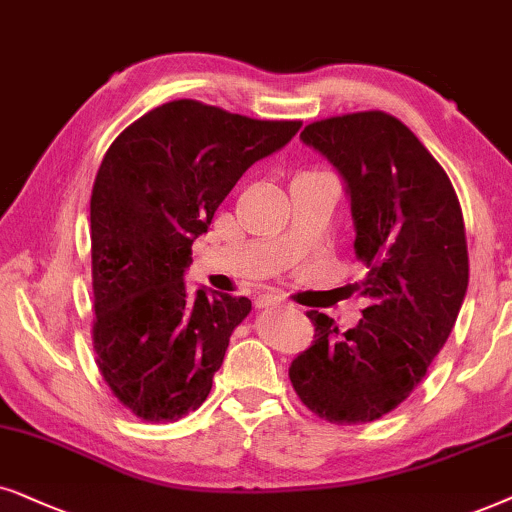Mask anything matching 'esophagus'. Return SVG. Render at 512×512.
Here are the masks:
<instances>
[{"mask_svg": "<svg viewBox=\"0 0 512 512\" xmlns=\"http://www.w3.org/2000/svg\"><path fill=\"white\" fill-rule=\"evenodd\" d=\"M278 304H285V299L283 297H278V295H260L255 299V306L257 309H271V306H278Z\"/></svg>", "mask_w": 512, "mask_h": 512, "instance_id": "1", "label": "esophagus"}]
</instances>
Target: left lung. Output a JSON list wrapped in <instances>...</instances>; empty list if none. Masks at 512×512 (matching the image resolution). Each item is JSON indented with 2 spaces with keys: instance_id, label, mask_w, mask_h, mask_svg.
I'll return each instance as SVG.
<instances>
[{
  "instance_id": "left-lung-1",
  "label": "left lung",
  "mask_w": 512,
  "mask_h": 512,
  "mask_svg": "<svg viewBox=\"0 0 512 512\" xmlns=\"http://www.w3.org/2000/svg\"><path fill=\"white\" fill-rule=\"evenodd\" d=\"M299 138L342 175L367 306L346 332L306 313L316 335L290 381L320 419L367 424L410 398L445 346L468 290L466 227L447 173L391 114L313 121Z\"/></svg>"
}]
</instances>
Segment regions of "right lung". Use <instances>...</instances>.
Segmentation results:
<instances>
[{"instance_id": "1", "label": "right lung", "mask_w": 512, "mask_h": 512, "mask_svg": "<svg viewBox=\"0 0 512 512\" xmlns=\"http://www.w3.org/2000/svg\"><path fill=\"white\" fill-rule=\"evenodd\" d=\"M302 121H260L173 100L107 149L91 194L93 349L102 379L142 421H177L213 388L248 297L189 295L194 238L252 163Z\"/></svg>"}]
</instances>
